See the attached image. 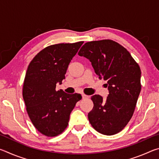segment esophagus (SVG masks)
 Here are the masks:
<instances>
[{"instance_id": "esophagus-1", "label": "esophagus", "mask_w": 159, "mask_h": 159, "mask_svg": "<svg viewBox=\"0 0 159 159\" xmlns=\"http://www.w3.org/2000/svg\"><path fill=\"white\" fill-rule=\"evenodd\" d=\"M82 98H83V99H85V98H88V95H85V94H82Z\"/></svg>"}]
</instances>
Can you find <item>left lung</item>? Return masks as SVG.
<instances>
[{
  "mask_svg": "<svg viewBox=\"0 0 159 159\" xmlns=\"http://www.w3.org/2000/svg\"><path fill=\"white\" fill-rule=\"evenodd\" d=\"M92 64L99 79L107 80L109 95L91 97L93 108L88 117L99 133L112 135L121 131L133 115L141 90V70L130 52L111 40L85 43L79 52Z\"/></svg>",
  "mask_w": 159,
  "mask_h": 159,
  "instance_id": "left-lung-1",
  "label": "left lung"
}]
</instances>
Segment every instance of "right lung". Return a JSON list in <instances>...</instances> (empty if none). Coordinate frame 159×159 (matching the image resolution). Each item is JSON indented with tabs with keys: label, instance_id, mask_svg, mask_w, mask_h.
Wrapping results in <instances>:
<instances>
[{
	"label": "right lung",
	"instance_id": "add662e5",
	"mask_svg": "<svg viewBox=\"0 0 159 159\" xmlns=\"http://www.w3.org/2000/svg\"><path fill=\"white\" fill-rule=\"evenodd\" d=\"M83 41L48 46L37 54L26 71L22 95L32 123L41 134L55 137L65 130L70 114L80 94L56 90L61 84L67 68Z\"/></svg>",
	"mask_w": 159,
	"mask_h": 159
}]
</instances>
